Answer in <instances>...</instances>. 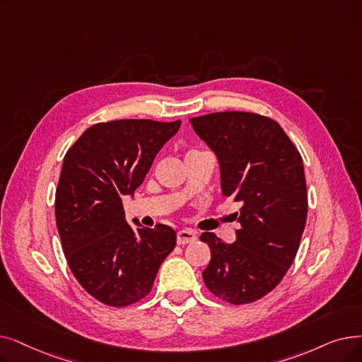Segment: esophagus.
I'll return each mask as SVG.
<instances>
[{
  "mask_svg": "<svg viewBox=\"0 0 362 362\" xmlns=\"http://www.w3.org/2000/svg\"><path fill=\"white\" fill-rule=\"evenodd\" d=\"M197 240V232L192 229H182L177 232V244L185 245V244H191Z\"/></svg>",
  "mask_w": 362,
  "mask_h": 362,
  "instance_id": "1",
  "label": "esophagus"
}]
</instances>
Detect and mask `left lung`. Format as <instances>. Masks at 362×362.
Wrapping results in <instances>:
<instances>
[{
	"mask_svg": "<svg viewBox=\"0 0 362 362\" xmlns=\"http://www.w3.org/2000/svg\"><path fill=\"white\" fill-rule=\"evenodd\" d=\"M191 124L217 156L222 194L241 204L235 243L201 233L211 248L204 282L232 305L256 302L284 278L300 244L308 216L303 160L268 117L216 112Z\"/></svg>",
	"mask_w": 362,
	"mask_h": 362,
	"instance_id": "left-lung-1",
	"label": "left lung"
}]
</instances>
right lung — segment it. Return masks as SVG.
<instances>
[{"mask_svg":"<svg viewBox=\"0 0 362 362\" xmlns=\"http://www.w3.org/2000/svg\"><path fill=\"white\" fill-rule=\"evenodd\" d=\"M180 119H118L87 129L69 148L56 189V225L69 268L81 287L109 306H129L151 291L176 245L167 225L137 229L125 220L133 197Z\"/></svg>","mask_w":362,"mask_h":362,"instance_id":"obj_1","label":"right lung"}]
</instances>
